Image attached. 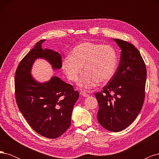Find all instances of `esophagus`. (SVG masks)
<instances>
[{"mask_svg": "<svg viewBox=\"0 0 159 159\" xmlns=\"http://www.w3.org/2000/svg\"><path fill=\"white\" fill-rule=\"evenodd\" d=\"M80 93L81 96H83V97H85V98H87L89 96V95L88 93H86L85 92H84V91H80Z\"/></svg>", "mask_w": 159, "mask_h": 159, "instance_id": "34e87169", "label": "esophagus"}]
</instances>
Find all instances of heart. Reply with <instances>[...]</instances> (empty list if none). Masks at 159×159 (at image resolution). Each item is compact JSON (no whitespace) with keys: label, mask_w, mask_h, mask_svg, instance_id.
<instances>
[{"label":"heart","mask_w":159,"mask_h":159,"mask_svg":"<svg viewBox=\"0 0 159 159\" xmlns=\"http://www.w3.org/2000/svg\"><path fill=\"white\" fill-rule=\"evenodd\" d=\"M118 63L117 52L112 46L85 42L74 47L70 56L61 62V68L68 78L75 81L82 71L78 85L89 89L100 84L107 83L113 76Z\"/></svg>","instance_id":"heart-1"}]
</instances>
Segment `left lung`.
<instances>
[{
    "instance_id": "1",
    "label": "left lung",
    "mask_w": 159,
    "mask_h": 159,
    "mask_svg": "<svg viewBox=\"0 0 159 159\" xmlns=\"http://www.w3.org/2000/svg\"><path fill=\"white\" fill-rule=\"evenodd\" d=\"M113 40L121 50L119 64L111 79L95 96L99 104V123L109 131L119 132L134 121L142 109L147 69L140 52L133 44Z\"/></svg>"
}]
</instances>
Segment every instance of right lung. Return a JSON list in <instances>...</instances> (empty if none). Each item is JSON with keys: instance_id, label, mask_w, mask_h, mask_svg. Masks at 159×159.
Listing matches in <instances>:
<instances>
[{"instance_id": "1", "label": "right lung", "mask_w": 159, "mask_h": 159, "mask_svg": "<svg viewBox=\"0 0 159 159\" xmlns=\"http://www.w3.org/2000/svg\"><path fill=\"white\" fill-rule=\"evenodd\" d=\"M41 40L19 64L15 74V96L18 107L30 126L40 135L56 139L71 125L74 106L79 93L57 76L40 82L31 71L37 59H43L54 70L61 68V55L56 51L43 49Z\"/></svg>"}]
</instances>
